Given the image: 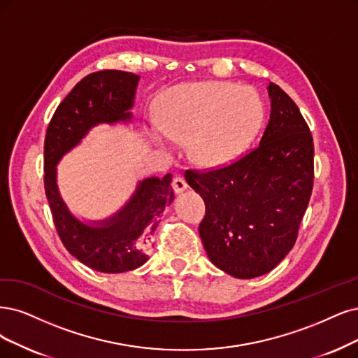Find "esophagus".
Segmentation results:
<instances>
[{"label": "esophagus", "mask_w": 358, "mask_h": 358, "mask_svg": "<svg viewBox=\"0 0 358 358\" xmlns=\"http://www.w3.org/2000/svg\"><path fill=\"white\" fill-rule=\"evenodd\" d=\"M187 187H189V184L182 177H176L174 181H172V190H174L176 193H181V192L186 190Z\"/></svg>", "instance_id": "1"}]
</instances>
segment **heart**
<instances>
[{"instance_id": "obj_1", "label": "heart", "mask_w": 358, "mask_h": 358, "mask_svg": "<svg viewBox=\"0 0 358 358\" xmlns=\"http://www.w3.org/2000/svg\"><path fill=\"white\" fill-rule=\"evenodd\" d=\"M264 116V104L250 87L206 83L178 87L162 109L164 134L190 138L197 161L217 165L239 155L252 140Z\"/></svg>"}]
</instances>
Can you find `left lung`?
Returning a JSON list of instances; mask_svg holds the SVG:
<instances>
[{
    "label": "left lung",
    "mask_w": 358,
    "mask_h": 358,
    "mask_svg": "<svg viewBox=\"0 0 358 358\" xmlns=\"http://www.w3.org/2000/svg\"><path fill=\"white\" fill-rule=\"evenodd\" d=\"M259 144L217 168L187 169L206 214L199 234L210 262L237 277L271 271L294 248L314 184V143L298 106L273 83Z\"/></svg>",
    "instance_id": "1"
}]
</instances>
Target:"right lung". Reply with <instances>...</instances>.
Wrapping results in <instances>:
<instances>
[{"instance_id":"add662e5","label":"right lung","mask_w":358,"mask_h":358,"mask_svg":"<svg viewBox=\"0 0 358 358\" xmlns=\"http://www.w3.org/2000/svg\"><path fill=\"white\" fill-rule=\"evenodd\" d=\"M137 84L138 75L124 71L87 75L57 106L45 132L44 187L57 234L78 261L101 273L129 271L149 259L152 236L174 201L172 176L145 178L121 213L91 227L72 217L62 201L56 165L94 125L129 119Z\"/></svg>"}]
</instances>
